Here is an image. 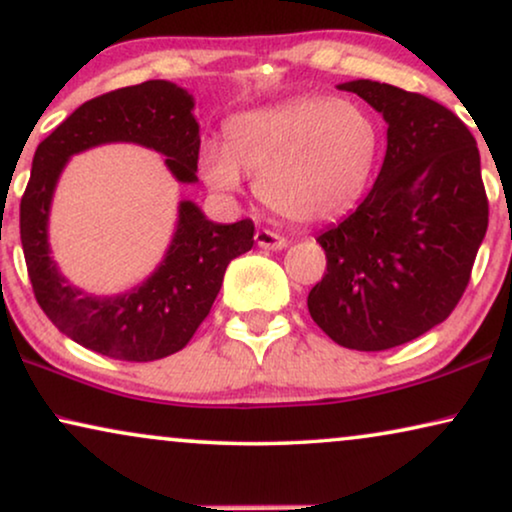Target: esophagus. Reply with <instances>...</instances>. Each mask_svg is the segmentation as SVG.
<instances>
[{
	"instance_id": "34e87169",
	"label": "esophagus",
	"mask_w": 512,
	"mask_h": 512,
	"mask_svg": "<svg viewBox=\"0 0 512 512\" xmlns=\"http://www.w3.org/2000/svg\"><path fill=\"white\" fill-rule=\"evenodd\" d=\"M256 244L261 249H272V251H282L289 247V240H286L284 235L275 233V230H268V228H261L256 230Z\"/></svg>"
}]
</instances>
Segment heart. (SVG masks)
Masks as SVG:
<instances>
[{"label": "heart", "mask_w": 512, "mask_h": 512, "mask_svg": "<svg viewBox=\"0 0 512 512\" xmlns=\"http://www.w3.org/2000/svg\"><path fill=\"white\" fill-rule=\"evenodd\" d=\"M377 151L380 132L361 104L310 95L235 116L228 146H202L200 172L209 188L233 195L244 170L275 212L293 223H326L361 200Z\"/></svg>", "instance_id": "heart-1"}]
</instances>
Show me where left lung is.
<instances>
[{"label":"left lung","mask_w":512,"mask_h":512,"mask_svg":"<svg viewBox=\"0 0 512 512\" xmlns=\"http://www.w3.org/2000/svg\"><path fill=\"white\" fill-rule=\"evenodd\" d=\"M387 121L373 191L317 237L326 275L307 296L314 324L347 349L382 352L450 317L487 233L475 137L419 93L368 79L340 83Z\"/></svg>","instance_id":"1"}]
</instances>
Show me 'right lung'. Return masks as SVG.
Here are the masks:
<instances>
[{
  "label": "right lung",
  "instance_id": "add662e5",
  "mask_svg": "<svg viewBox=\"0 0 512 512\" xmlns=\"http://www.w3.org/2000/svg\"><path fill=\"white\" fill-rule=\"evenodd\" d=\"M193 95L170 81H144L88 100L37 146L20 200V242L34 298L60 333L118 361L165 359L188 345L212 310L228 263L254 247V221L214 223L198 205H179L177 233L158 270L123 296L95 298L58 272L48 249V209L69 156L107 142L163 153L181 184L198 181L200 128Z\"/></svg>",
  "mask_w": 512,
  "mask_h": 512
}]
</instances>
